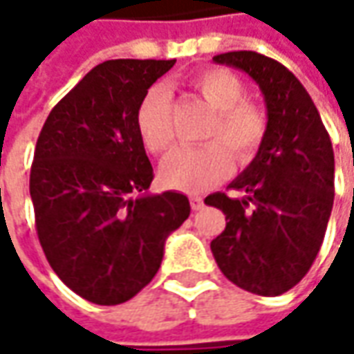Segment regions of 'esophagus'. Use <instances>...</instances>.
Wrapping results in <instances>:
<instances>
[{
  "label": "esophagus",
  "instance_id": "obj_1",
  "mask_svg": "<svg viewBox=\"0 0 354 354\" xmlns=\"http://www.w3.org/2000/svg\"><path fill=\"white\" fill-rule=\"evenodd\" d=\"M189 205L194 211H199V209L203 207V197L199 196H189Z\"/></svg>",
  "mask_w": 354,
  "mask_h": 354
}]
</instances>
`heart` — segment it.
Wrapping results in <instances>:
<instances>
[{"mask_svg":"<svg viewBox=\"0 0 354 354\" xmlns=\"http://www.w3.org/2000/svg\"><path fill=\"white\" fill-rule=\"evenodd\" d=\"M192 86L215 110L203 131L205 145L180 149L165 160L160 180L168 187L187 194L203 192L227 174L232 165L252 160L268 133L266 112L248 102L246 88L227 69L209 67L189 79ZM136 126L145 147L155 155H167L174 147L172 98L165 86H151L136 112Z\"/></svg>","mask_w":354,"mask_h":354,"instance_id":"heart-1","label":"heart"}]
</instances>
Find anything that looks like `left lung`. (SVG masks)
Masks as SVG:
<instances>
[{"mask_svg":"<svg viewBox=\"0 0 354 354\" xmlns=\"http://www.w3.org/2000/svg\"><path fill=\"white\" fill-rule=\"evenodd\" d=\"M213 62L246 71L268 106V133L230 189L205 197L227 227L211 242L223 275L261 297H279L308 273L333 207V147L306 88L277 59L240 50Z\"/></svg>","mask_w":354,"mask_h":354,"instance_id":"obj_1","label":"left lung"}]
</instances>
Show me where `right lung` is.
I'll return each mask as SVG.
<instances>
[{
	"label": "right lung",
	"instance_id": "1",
	"mask_svg": "<svg viewBox=\"0 0 354 354\" xmlns=\"http://www.w3.org/2000/svg\"><path fill=\"white\" fill-rule=\"evenodd\" d=\"M176 59H108L46 118L30 167L36 234L73 292L100 306L157 275L165 240L189 217L184 194H147L153 167L136 126L149 86Z\"/></svg>",
	"mask_w": 354,
	"mask_h": 354
}]
</instances>
